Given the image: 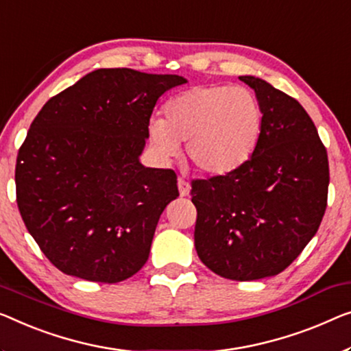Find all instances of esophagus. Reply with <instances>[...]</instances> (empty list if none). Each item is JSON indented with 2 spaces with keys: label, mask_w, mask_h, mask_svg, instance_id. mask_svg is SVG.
<instances>
[{
  "label": "esophagus",
  "mask_w": 351,
  "mask_h": 351,
  "mask_svg": "<svg viewBox=\"0 0 351 351\" xmlns=\"http://www.w3.org/2000/svg\"><path fill=\"white\" fill-rule=\"evenodd\" d=\"M178 189H180V195L181 197L189 195V192H191L189 181H186L184 178H178Z\"/></svg>",
  "instance_id": "34e87169"
}]
</instances>
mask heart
Instances as JSON below:
<instances>
[{
  "label": "heart",
  "mask_w": 351,
  "mask_h": 351,
  "mask_svg": "<svg viewBox=\"0 0 351 351\" xmlns=\"http://www.w3.org/2000/svg\"><path fill=\"white\" fill-rule=\"evenodd\" d=\"M263 113L252 91L243 86L205 85L171 97L164 119H151L149 143L169 160L186 142V158L200 171L226 175L237 170L257 148Z\"/></svg>",
  "instance_id": "1"
}]
</instances>
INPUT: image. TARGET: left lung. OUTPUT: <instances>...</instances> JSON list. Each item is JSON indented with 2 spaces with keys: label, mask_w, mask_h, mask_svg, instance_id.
<instances>
[{
  "label": "left lung",
  "mask_w": 351,
  "mask_h": 351,
  "mask_svg": "<svg viewBox=\"0 0 351 351\" xmlns=\"http://www.w3.org/2000/svg\"><path fill=\"white\" fill-rule=\"evenodd\" d=\"M257 94L263 128L237 170L192 180L193 239L200 260L232 280L276 276L320 227L328 205V153L296 99L261 78L239 77Z\"/></svg>",
  "instance_id": "1"
}]
</instances>
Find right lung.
<instances>
[{
  "mask_svg": "<svg viewBox=\"0 0 351 351\" xmlns=\"http://www.w3.org/2000/svg\"><path fill=\"white\" fill-rule=\"evenodd\" d=\"M180 75L97 69L50 97L17 154V206L61 273L117 284L146 263L162 211L180 195L171 169L138 162L158 99Z\"/></svg>",
  "mask_w": 351,
  "mask_h": 351,
  "instance_id": "obj_1",
  "label": "right lung"
}]
</instances>
